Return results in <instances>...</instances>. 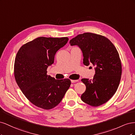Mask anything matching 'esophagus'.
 I'll return each instance as SVG.
<instances>
[{"instance_id": "esophagus-1", "label": "esophagus", "mask_w": 135, "mask_h": 135, "mask_svg": "<svg viewBox=\"0 0 135 135\" xmlns=\"http://www.w3.org/2000/svg\"><path fill=\"white\" fill-rule=\"evenodd\" d=\"M71 83H75V82H77V81H78V80H71Z\"/></svg>"}]
</instances>
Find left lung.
Wrapping results in <instances>:
<instances>
[{"label":"left lung","instance_id":"8db88e82","mask_svg":"<svg viewBox=\"0 0 135 135\" xmlns=\"http://www.w3.org/2000/svg\"><path fill=\"white\" fill-rule=\"evenodd\" d=\"M69 43L80 48L84 65L91 64L95 66L92 80H81L86 86L81 100L92 107L106 103L116 92L122 75L121 61L115 47L107 38L91 32L78 35Z\"/></svg>","mask_w":135,"mask_h":135}]
</instances>
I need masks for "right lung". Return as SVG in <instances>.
I'll list each match as a JSON object with an SVG mask.
<instances>
[{
  "mask_svg": "<svg viewBox=\"0 0 135 135\" xmlns=\"http://www.w3.org/2000/svg\"><path fill=\"white\" fill-rule=\"evenodd\" d=\"M68 40L67 37H39L23 44L16 55V82L27 99L40 108L50 110L56 107L70 86V79H55L47 74L56 53Z\"/></svg>",
  "mask_w": 135,
  "mask_h": 135,
  "instance_id": "add662e5",
  "label": "right lung"
}]
</instances>
